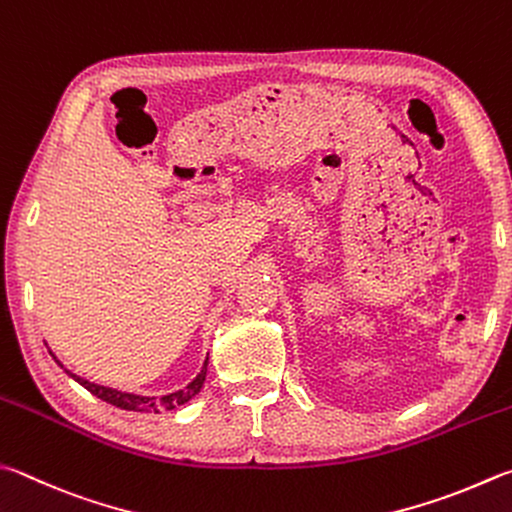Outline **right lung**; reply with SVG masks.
I'll use <instances>...</instances> for the list:
<instances>
[{
  "label": "right lung",
  "instance_id": "right-lung-1",
  "mask_svg": "<svg viewBox=\"0 0 512 512\" xmlns=\"http://www.w3.org/2000/svg\"><path fill=\"white\" fill-rule=\"evenodd\" d=\"M51 356H53V353H51ZM53 360L60 365L58 358L53 356ZM64 371H67V374L73 380H76V383H80L82 387L89 389L91 394L98 396L100 401H105L109 405H116V407H120V410H129V412H145V414H152L154 412V414H159L161 410H174V407L185 405V403L192 401V398L201 392L203 383H206V374H208V358H206V362H203L201 371L197 374V378L192 380V383H188V385L181 387V389H176V392H172V394H165V396H141V394L118 392V389H114V387L89 383V380L80 378L76 374H71L69 369H64Z\"/></svg>",
  "mask_w": 512,
  "mask_h": 512
}]
</instances>
